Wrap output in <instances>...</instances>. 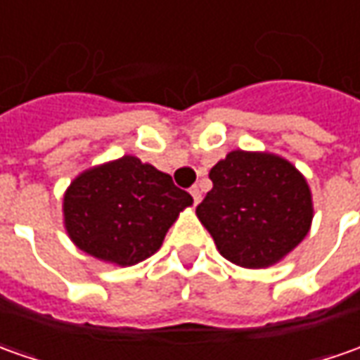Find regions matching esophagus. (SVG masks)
Instances as JSON below:
<instances>
[{"mask_svg":"<svg viewBox=\"0 0 360 360\" xmlns=\"http://www.w3.org/2000/svg\"><path fill=\"white\" fill-rule=\"evenodd\" d=\"M191 197H193V200H195V205L199 202V200H200V189H199V187H193V189H191Z\"/></svg>","mask_w":360,"mask_h":360,"instance_id":"1","label":"esophagus"}]
</instances>
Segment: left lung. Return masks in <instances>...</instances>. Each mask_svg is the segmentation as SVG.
Masks as SVG:
<instances>
[{"instance_id": "8db88e82", "label": "left lung", "mask_w": 360, "mask_h": 360, "mask_svg": "<svg viewBox=\"0 0 360 360\" xmlns=\"http://www.w3.org/2000/svg\"><path fill=\"white\" fill-rule=\"evenodd\" d=\"M209 177L212 189L197 207V217L232 264L268 268L307 236L314 219L311 191L288 160L236 149Z\"/></svg>"}]
</instances>
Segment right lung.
Here are the masks:
<instances>
[{
	"label": "right lung",
	"mask_w": 360,
	"mask_h": 360,
	"mask_svg": "<svg viewBox=\"0 0 360 360\" xmlns=\"http://www.w3.org/2000/svg\"><path fill=\"white\" fill-rule=\"evenodd\" d=\"M193 205L171 175L124 155L80 173L63 200L65 229L82 252L134 266L160 250L179 212Z\"/></svg>",
	"instance_id": "obj_1"
}]
</instances>
